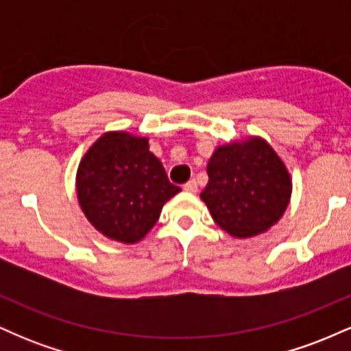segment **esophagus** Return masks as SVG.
<instances>
[{
    "instance_id": "esophagus-1",
    "label": "esophagus",
    "mask_w": 351,
    "mask_h": 351,
    "mask_svg": "<svg viewBox=\"0 0 351 351\" xmlns=\"http://www.w3.org/2000/svg\"><path fill=\"white\" fill-rule=\"evenodd\" d=\"M183 189H184V191H188V193H196V191H198V183H196L195 180H189L188 183L183 184Z\"/></svg>"
}]
</instances>
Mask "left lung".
<instances>
[{"label": "left lung", "mask_w": 351, "mask_h": 351, "mask_svg": "<svg viewBox=\"0 0 351 351\" xmlns=\"http://www.w3.org/2000/svg\"><path fill=\"white\" fill-rule=\"evenodd\" d=\"M201 193L213 219L234 237H251L279 221L292 183L271 145L261 138L219 147L208 163Z\"/></svg>", "instance_id": "1"}]
</instances>
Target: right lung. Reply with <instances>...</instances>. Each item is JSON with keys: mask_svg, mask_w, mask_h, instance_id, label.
<instances>
[{"mask_svg": "<svg viewBox=\"0 0 351 351\" xmlns=\"http://www.w3.org/2000/svg\"><path fill=\"white\" fill-rule=\"evenodd\" d=\"M180 191L148 140L125 132L102 135L77 170V198L84 215L110 239L134 244L158 221L163 204Z\"/></svg>", "mask_w": 351, "mask_h": 351, "instance_id": "1", "label": "right lung"}]
</instances>
